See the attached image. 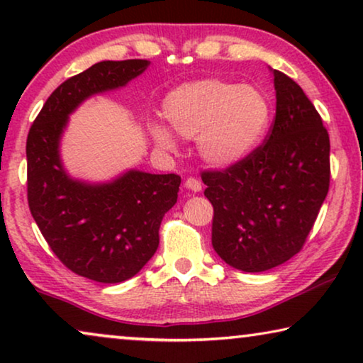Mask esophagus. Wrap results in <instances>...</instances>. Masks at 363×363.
<instances>
[{"instance_id":"1","label":"esophagus","mask_w":363,"mask_h":363,"mask_svg":"<svg viewBox=\"0 0 363 363\" xmlns=\"http://www.w3.org/2000/svg\"><path fill=\"white\" fill-rule=\"evenodd\" d=\"M185 188L193 193H198V191H201V182H198L196 178H188V180L185 182Z\"/></svg>"}]
</instances>
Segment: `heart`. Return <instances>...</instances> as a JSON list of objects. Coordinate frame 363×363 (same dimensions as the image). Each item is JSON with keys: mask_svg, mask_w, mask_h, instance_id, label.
<instances>
[{"mask_svg": "<svg viewBox=\"0 0 363 363\" xmlns=\"http://www.w3.org/2000/svg\"><path fill=\"white\" fill-rule=\"evenodd\" d=\"M162 113L177 135L198 142L201 160L215 168L238 165L257 150L269 130L272 106L256 86L223 79L182 84L165 96ZM163 123L152 122L153 145L175 152L177 140Z\"/></svg>", "mask_w": 363, "mask_h": 363, "instance_id": "heart-1", "label": "heart"}]
</instances>
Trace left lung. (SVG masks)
Instances as JSON below:
<instances>
[{
  "mask_svg": "<svg viewBox=\"0 0 363 363\" xmlns=\"http://www.w3.org/2000/svg\"><path fill=\"white\" fill-rule=\"evenodd\" d=\"M276 118L264 145L225 172H205L211 242L228 266L262 272L301 251L329 191L330 142L304 91L271 69Z\"/></svg>",
  "mask_w": 363,
  "mask_h": 363,
  "instance_id": "left-lung-1",
  "label": "left lung"
}]
</instances>
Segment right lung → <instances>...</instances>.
Here are the masks:
<instances>
[{
	"instance_id": "obj_1",
	"label": "right lung",
	"mask_w": 363,
	"mask_h": 363,
	"mask_svg": "<svg viewBox=\"0 0 363 363\" xmlns=\"http://www.w3.org/2000/svg\"><path fill=\"white\" fill-rule=\"evenodd\" d=\"M150 61H102L67 79L28 133L29 210L64 266L104 284L130 279L158 247L163 215L177 203L180 177L137 168L106 182L72 177L61 157L69 117L87 99L125 87Z\"/></svg>"
}]
</instances>
